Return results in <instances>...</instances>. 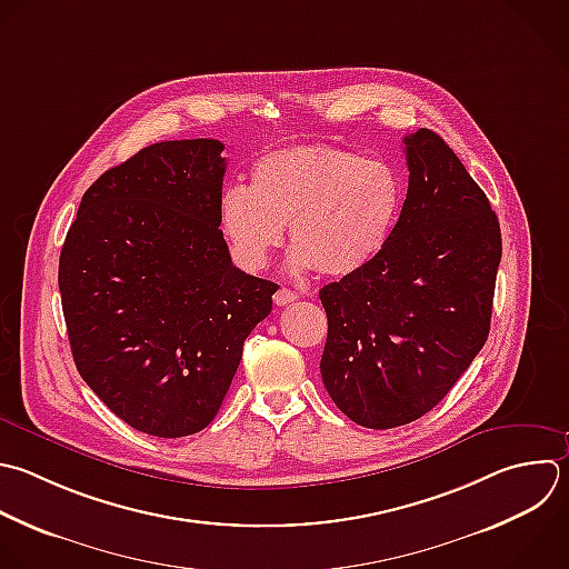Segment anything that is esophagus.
Segmentation results:
<instances>
[{"label":"esophagus","instance_id":"1","mask_svg":"<svg viewBox=\"0 0 569 569\" xmlns=\"http://www.w3.org/2000/svg\"><path fill=\"white\" fill-rule=\"evenodd\" d=\"M293 300H298V293L291 291V289H287V287H280V289L276 291V296H273V302H276L278 307H284V305H289V302H293Z\"/></svg>","mask_w":569,"mask_h":569}]
</instances>
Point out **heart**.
<instances>
[{"mask_svg": "<svg viewBox=\"0 0 569 569\" xmlns=\"http://www.w3.org/2000/svg\"><path fill=\"white\" fill-rule=\"evenodd\" d=\"M402 200V176L389 162L309 144L262 156L251 169V189H224L218 220L244 269L264 267L289 224L296 271L345 278L385 251Z\"/></svg>", "mask_w": 569, "mask_h": 569, "instance_id": "heart-1", "label": "heart"}]
</instances>
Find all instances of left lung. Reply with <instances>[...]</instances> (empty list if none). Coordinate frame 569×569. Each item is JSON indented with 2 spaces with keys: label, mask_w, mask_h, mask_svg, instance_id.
Listing matches in <instances>:
<instances>
[{
  "label": "left lung",
  "mask_w": 569,
  "mask_h": 569,
  "mask_svg": "<svg viewBox=\"0 0 569 569\" xmlns=\"http://www.w3.org/2000/svg\"><path fill=\"white\" fill-rule=\"evenodd\" d=\"M407 198L389 244L367 269L320 289L322 382L369 429L433 409L489 336L500 227L447 142L405 136Z\"/></svg>",
  "instance_id": "8db88e82"
}]
</instances>
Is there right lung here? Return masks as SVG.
<instances>
[{
  "label": "right lung",
  "instance_id": "right-lung-1",
  "mask_svg": "<svg viewBox=\"0 0 569 569\" xmlns=\"http://www.w3.org/2000/svg\"><path fill=\"white\" fill-rule=\"evenodd\" d=\"M218 140L158 142L84 193L60 253L76 367L127 425L158 438L218 413L278 284L233 267Z\"/></svg>",
  "mask_w": 569,
  "mask_h": 569
}]
</instances>
